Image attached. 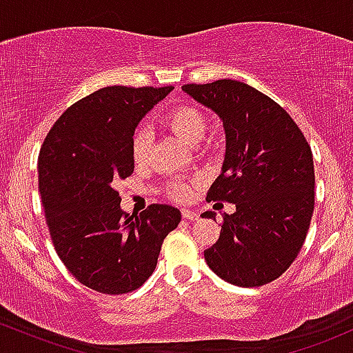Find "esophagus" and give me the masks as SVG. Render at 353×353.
I'll return each instance as SVG.
<instances>
[{"mask_svg": "<svg viewBox=\"0 0 353 353\" xmlns=\"http://www.w3.org/2000/svg\"><path fill=\"white\" fill-rule=\"evenodd\" d=\"M181 215H183V219H187V220H198V213L195 212V210L183 208L181 210Z\"/></svg>", "mask_w": 353, "mask_h": 353, "instance_id": "34e87169", "label": "esophagus"}]
</instances>
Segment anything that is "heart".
<instances>
[{
    "label": "heart",
    "instance_id": "heart-1",
    "mask_svg": "<svg viewBox=\"0 0 353 353\" xmlns=\"http://www.w3.org/2000/svg\"><path fill=\"white\" fill-rule=\"evenodd\" d=\"M166 125L183 143L196 145L203 138L207 130V121L203 114L192 106H180L166 117ZM152 137L146 128H138L132 138V157L134 163H145L150 153ZM172 195L178 200H187L192 195V190L185 183H175L172 187Z\"/></svg>",
    "mask_w": 353,
    "mask_h": 353
}]
</instances>
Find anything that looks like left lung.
Listing matches in <instances>:
<instances>
[{
	"label": "left lung",
	"instance_id": "1",
	"mask_svg": "<svg viewBox=\"0 0 353 353\" xmlns=\"http://www.w3.org/2000/svg\"><path fill=\"white\" fill-rule=\"evenodd\" d=\"M181 90L212 110L225 130L223 165L207 200L228 201L235 212L223 215L219 241L205 250L207 265L239 287L272 282L296 259L310 227V146L290 114L250 85L219 80ZM201 216L215 220L216 213Z\"/></svg>",
	"mask_w": 353,
	"mask_h": 353
}]
</instances>
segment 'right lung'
<instances>
[{"instance_id": "1", "label": "right lung", "mask_w": 353, "mask_h": 353, "mask_svg": "<svg viewBox=\"0 0 353 353\" xmlns=\"http://www.w3.org/2000/svg\"><path fill=\"white\" fill-rule=\"evenodd\" d=\"M173 86H106L70 106L50 130L38 181L51 240L71 275L101 294L137 290L157 267L180 210H121L114 185L134 170V128Z\"/></svg>"}]
</instances>
